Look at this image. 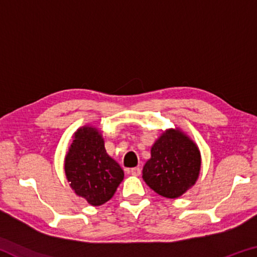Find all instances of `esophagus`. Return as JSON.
<instances>
[{
    "label": "esophagus",
    "mask_w": 257,
    "mask_h": 257,
    "mask_svg": "<svg viewBox=\"0 0 257 257\" xmlns=\"http://www.w3.org/2000/svg\"><path fill=\"white\" fill-rule=\"evenodd\" d=\"M130 175L132 176H135V177H138L139 175H141V168H133V169H130V170L128 171Z\"/></svg>",
    "instance_id": "obj_1"
}]
</instances>
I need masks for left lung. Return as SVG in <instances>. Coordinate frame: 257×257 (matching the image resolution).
I'll return each mask as SVG.
<instances>
[{
    "label": "left lung",
    "mask_w": 257,
    "mask_h": 257,
    "mask_svg": "<svg viewBox=\"0 0 257 257\" xmlns=\"http://www.w3.org/2000/svg\"><path fill=\"white\" fill-rule=\"evenodd\" d=\"M201 165L196 143L180 128H170L151 147V158L143 168V179L161 196L178 198L196 184Z\"/></svg>",
    "instance_id": "8db88e82"
}]
</instances>
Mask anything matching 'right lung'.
<instances>
[{
    "mask_svg": "<svg viewBox=\"0 0 257 257\" xmlns=\"http://www.w3.org/2000/svg\"><path fill=\"white\" fill-rule=\"evenodd\" d=\"M64 158V172L71 189L92 206L103 205L113 197L124 173L106 153L101 130L82 125L73 134Z\"/></svg>",
    "mask_w": 257,
    "mask_h": 257,
    "instance_id": "obj_1",
    "label": "right lung"
}]
</instances>
